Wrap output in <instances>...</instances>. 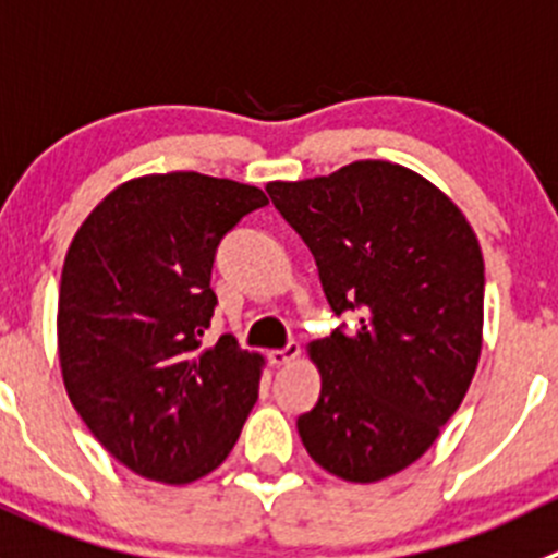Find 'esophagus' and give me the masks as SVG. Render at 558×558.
Returning <instances> with one entry per match:
<instances>
[{
    "label": "esophagus",
    "instance_id": "obj_1",
    "mask_svg": "<svg viewBox=\"0 0 558 558\" xmlns=\"http://www.w3.org/2000/svg\"><path fill=\"white\" fill-rule=\"evenodd\" d=\"M300 354H302L300 343H289L286 349L269 351V362H272V365H278V367H283V365H291V362L300 360Z\"/></svg>",
    "mask_w": 558,
    "mask_h": 558
}]
</instances>
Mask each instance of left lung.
<instances>
[{"mask_svg": "<svg viewBox=\"0 0 558 558\" xmlns=\"http://www.w3.org/2000/svg\"><path fill=\"white\" fill-rule=\"evenodd\" d=\"M267 193L311 247L332 311L360 313L354 332L307 343L322 395L296 420L302 445L345 483L392 477L439 439L477 371V234L445 191L389 160Z\"/></svg>", "mask_w": 558, "mask_h": 558, "instance_id": "obj_1", "label": "left lung"}]
</instances>
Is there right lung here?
Wrapping results in <instances>:
<instances>
[{
	"label": "right lung",
	"mask_w": 558,
	"mask_h": 558,
	"mask_svg": "<svg viewBox=\"0 0 558 558\" xmlns=\"http://www.w3.org/2000/svg\"><path fill=\"white\" fill-rule=\"evenodd\" d=\"M267 202L262 187L198 171L144 174L75 231L59 283V371L86 428L130 472L187 485L234 450L264 356L202 335L218 302V242Z\"/></svg>",
	"instance_id": "add662e5"
}]
</instances>
